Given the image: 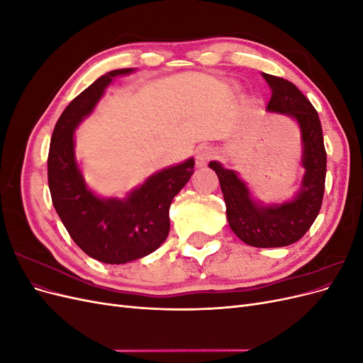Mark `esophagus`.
Returning <instances> with one entry per match:
<instances>
[{
    "mask_svg": "<svg viewBox=\"0 0 363 363\" xmlns=\"http://www.w3.org/2000/svg\"><path fill=\"white\" fill-rule=\"evenodd\" d=\"M215 157V151L208 147H200L196 150V156H195V162L196 167H206L208 160H212Z\"/></svg>",
    "mask_w": 363,
    "mask_h": 363,
    "instance_id": "esophagus-1",
    "label": "esophagus"
}]
</instances>
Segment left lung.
<instances>
[{
	"label": "left lung",
	"instance_id": "1",
	"mask_svg": "<svg viewBox=\"0 0 363 363\" xmlns=\"http://www.w3.org/2000/svg\"><path fill=\"white\" fill-rule=\"evenodd\" d=\"M271 86L268 111L292 116L301 128L303 188L289 203L262 207L250 199V192L235 171L218 162L208 163L221 184L230 228L245 244L259 248L286 247L300 240L316 219L325 189L327 155L323 127L312 103L289 80L263 74Z\"/></svg>",
	"mask_w": 363,
	"mask_h": 363
}]
</instances>
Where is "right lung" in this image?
Wrapping results in <instances>:
<instances>
[{"mask_svg": "<svg viewBox=\"0 0 363 363\" xmlns=\"http://www.w3.org/2000/svg\"><path fill=\"white\" fill-rule=\"evenodd\" d=\"M100 77L65 108L51 136L48 186L54 208L69 236L87 256L119 265L157 250L169 233V206L194 174V159L163 169L125 200H101L86 188L74 156V128L92 112L113 77Z\"/></svg>", "mask_w": 363, "mask_h": 363, "instance_id": "1", "label": "right lung"}]
</instances>
